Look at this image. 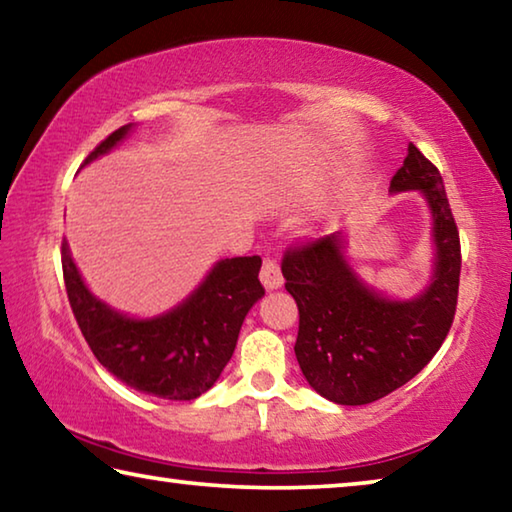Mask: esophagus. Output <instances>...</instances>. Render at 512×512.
Listing matches in <instances>:
<instances>
[{
  "mask_svg": "<svg viewBox=\"0 0 512 512\" xmlns=\"http://www.w3.org/2000/svg\"><path fill=\"white\" fill-rule=\"evenodd\" d=\"M262 284L266 291H273V289H280L284 284V277H282V271L280 266H277L275 262H271V259H266L264 266H262Z\"/></svg>",
  "mask_w": 512,
  "mask_h": 512,
  "instance_id": "esophagus-1",
  "label": "esophagus"
}]
</instances>
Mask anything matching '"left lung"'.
<instances>
[{
  "label": "left lung",
  "mask_w": 512,
  "mask_h": 512,
  "mask_svg": "<svg viewBox=\"0 0 512 512\" xmlns=\"http://www.w3.org/2000/svg\"><path fill=\"white\" fill-rule=\"evenodd\" d=\"M388 192H418L429 207L433 257L420 293L395 298L372 287L352 264L345 232L289 250L282 262L287 291L300 311V370L334 404H370L404 386L440 350L454 320L461 241L443 176L409 144Z\"/></svg>",
  "instance_id": "8db88e82"
}]
</instances>
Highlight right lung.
<instances>
[{
  "mask_svg": "<svg viewBox=\"0 0 512 512\" xmlns=\"http://www.w3.org/2000/svg\"><path fill=\"white\" fill-rule=\"evenodd\" d=\"M133 128L126 124L108 135L83 167L119 146ZM259 268L257 255L219 259L183 302L155 316H131L94 296L63 241L67 298L94 357L135 391L176 402L210 391L228 366L244 318L264 296Z\"/></svg>",
  "mask_w": 512,
  "mask_h": 512,
  "instance_id": "add662e5",
  "label": "right lung"
}]
</instances>
